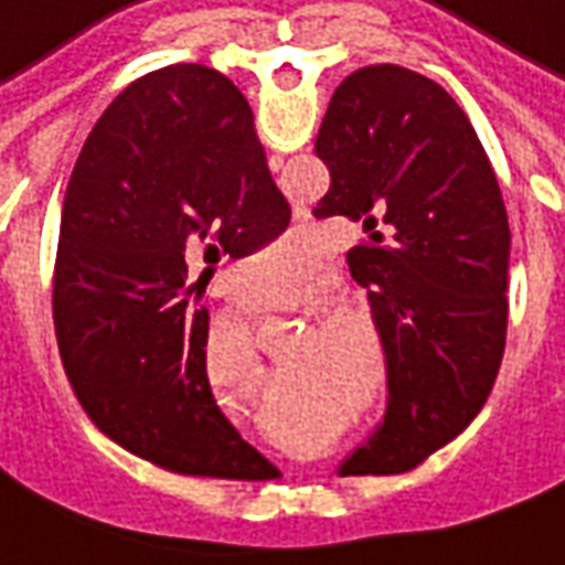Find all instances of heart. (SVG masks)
Listing matches in <instances>:
<instances>
[{
	"instance_id": "b5f03b06",
	"label": "heart",
	"mask_w": 565,
	"mask_h": 565,
	"mask_svg": "<svg viewBox=\"0 0 565 565\" xmlns=\"http://www.w3.org/2000/svg\"><path fill=\"white\" fill-rule=\"evenodd\" d=\"M326 338H331V340L338 338V331H334V326H331V328H326ZM343 347H347V340H343Z\"/></svg>"
}]
</instances>
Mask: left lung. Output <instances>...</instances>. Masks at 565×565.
<instances>
[{
    "mask_svg": "<svg viewBox=\"0 0 565 565\" xmlns=\"http://www.w3.org/2000/svg\"><path fill=\"white\" fill-rule=\"evenodd\" d=\"M316 218L359 222L347 262L386 355V411L350 462L402 475L481 411L508 328V215L481 139L441 84L392 63L347 75L316 136Z\"/></svg>",
    "mask_w": 565,
    "mask_h": 565,
    "instance_id": "left-lung-1",
    "label": "left lung"
}]
</instances>
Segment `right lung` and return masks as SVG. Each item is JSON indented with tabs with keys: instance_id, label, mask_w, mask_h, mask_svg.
Here are the masks:
<instances>
[{
	"instance_id": "1",
	"label": "right lung",
	"mask_w": 565,
	"mask_h": 565,
	"mask_svg": "<svg viewBox=\"0 0 565 565\" xmlns=\"http://www.w3.org/2000/svg\"><path fill=\"white\" fill-rule=\"evenodd\" d=\"M289 218L222 72L163 66L103 111L66 188L54 328L87 417L130 454L200 478L274 475L212 395L210 310L188 270L264 249Z\"/></svg>"
}]
</instances>
